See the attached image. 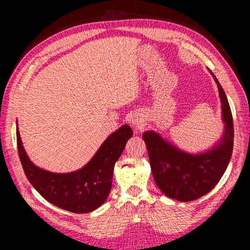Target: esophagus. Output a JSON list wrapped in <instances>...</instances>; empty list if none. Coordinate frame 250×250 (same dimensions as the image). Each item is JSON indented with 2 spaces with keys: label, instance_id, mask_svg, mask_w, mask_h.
<instances>
[{
  "label": "esophagus",
  "instance_id": "esophagus-1",
  "mask_svg": "<svg viewBox=\"0 0 250 250\" xmlns=\"http://www.w3.org/2000/svg\"><path fill=\"white\" fill-rule=\"evenodd\" d=\"M130 123L134 130L142 129L144 126V118L142 117L141 113H134L130 119Z\"/></svg>",
  "mask_w": 250,
  "mask_h": 250
}]
</instances>
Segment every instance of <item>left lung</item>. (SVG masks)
<instances>
[{"mask_svg": "<svg viewBox=\"0 0 250 250\" xmlns=\"http://www.w3.org/2000/svg\"><path fill=\"white\" fill-rule=\"evenodd\" d=\"M221 101L224 129L221 138L208 149L191 153L178 148L154 130L143 133L150 167L158 188L169 198L181 202L198 199L210 192L229 164L233 146V123L228 98L215 75Z\"/></svg>", "mask_w": 250, "mask_h": 250, "instance_id": "left-lung-1", "label": "left lung"}]
</instances>
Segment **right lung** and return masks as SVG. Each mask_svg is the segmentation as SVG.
<instances>
[{
  "label": "right lung",
  "instance_id": "obj_1",
  "mask_svg": "<svg viewBox=\"0 0 250 250\" xmlns=\"http://www.w3.org/2000/svg\"><path fill=\"white\" fill-rule=\"evenodd\" d=\"M132 134L130 126H121L82 168L69 173H54L37 167L30 160L22 146L17 121L19 155L29 183L50 203L77 214L93 211L107 199L115 164Z\"/></svg>",
  "mask_w": 250,
  "mask_h": 250
}]
</instances>
